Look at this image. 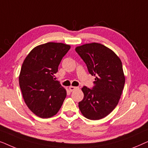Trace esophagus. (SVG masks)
Listing matches in <instances>:
<instances>
[{"label": "esophagus", "instance_id": "34e87169", "mask_svg": "<svg viewBox=\"0 0 148 148\" xmlns=\"http://www.w3.org/2000/svg\"><path fill=\"white\" fill-rule=\"evenodd\" d=\"M77 89H79L78 87H74V86H70L69 87V90L71 91V92H73V91H74L75 90H77Z\"/></svg>", "mask_w": 148, "mask_h": 148}]
</instances>
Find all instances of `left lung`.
Listing matches in <instances>:
<instances>
[{
	"label": "left lung",
	"mask_w": 148,
	"mask_h": 148,
	"mask_svg": "<svg viewBox=\"0 0 148 148\" xmlns=\"http://www.w3.org/2000/svg\"><path fill=\"white\" fill-rule=\"evenodd\" d=\"M90 73L96 77L92 88L84 86V99L79 102L81 112L90 120H99L110 114L118 104L125 78L122 62L112 50L98 43L75 48Z\"/></svg>",
	"instance_id": "left-lung-1"
}]
</instances>
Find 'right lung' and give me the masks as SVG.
Listing matches in <instances>:
<instances>
[{
  "mask_svg": "<svg viewBox=\"0 0 148 148\" xmlns=\"http://www.w3.org/2000/svg\"><path fill=\"white\" fill-rule=\"evenodd\" d=\"M70 48L62 43L42 44L29 52L22 64L19 81L23 99L31 111L41 118L56 114L66 98V90L54 76Z\"/></svg>",
  "mask_w": 148,
  "mask_h": 148,
  "instance_id": "1",
  "label": "right lung"
}]
</instances>
